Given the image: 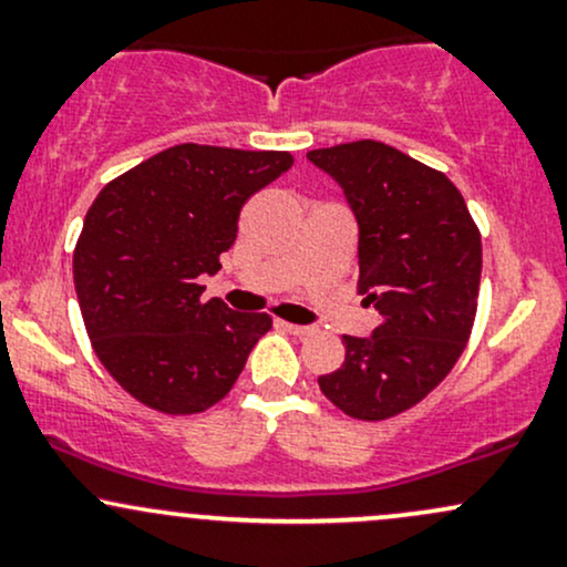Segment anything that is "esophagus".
<instances>
[{"mask_svg": "<svg viewBox=\"0 0 567 567\" xmlns=\"http://www.w3.org/2000/svg\"><path fill=\"white\" fill-rule=\"evenodd\" d=\"M282 328L292 336H309L311 330H315V328H309V324H292V322H282Z\"/></svg>", "mask_w": 567, "mask_h": 567, "instance_id": "1", "label": "esophagus"}]
</instances>
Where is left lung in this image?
Returning a JSON list of instances; mask_svg holds the SVG:
<instances>
[{"mask_svg":"<svg viewBox=\"0 0 567 567\" xmlns=\"http://www.w3.org/2000/svg\"><path fill=\"white\" fill-rule=\"evenodd\" d=\"M338 181L360 226V292L381 324L343 336L347 360L320 389L357 421L419 405L451 373L477 315L483 243L445 173L381 141L306 154Z\"/></svg>","mask_w":567,"mask_h":567,"instance_id":"obj_1","label":"left lung"}]
</instances>
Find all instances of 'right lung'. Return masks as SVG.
<instances>
[{"label": "right lung", "mask_w": 567, "mask_h": 567, "mask_svg": "<svg viewBox=\"0 0 567 567\" xmlns=\"http://www.w3.org/2000/svg\"><path fill=\"white\" fill-rule=\"evenodd\" d=\"M288 152L181 143L101 188L74 247V288L97 360L146 408L192 415L231 392L269 315L202 301L247 199Z\"/></svg>", "instance_id": "1"}]
</instances>
